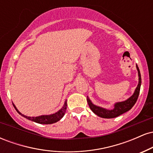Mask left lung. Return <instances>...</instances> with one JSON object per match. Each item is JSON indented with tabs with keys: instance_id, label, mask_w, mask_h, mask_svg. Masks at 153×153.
<instances>
[{
	"instance_id": "left-lung-1",
	"label": "left lung",
	"mask_w": 153,
	"mask_h": 153,
	"mask_svg": "<svg viewBox=\"0 0 153 153\" xmlns=\"http://www.w3.org/2000/svg\"><path fill=\"white\" fill-rule=\"evenodd\" d=\"M137 70L138 71V76H139V82L137 87L135 89L134 94L131 97H129V99L126 100V101H122V102H117L114 104V108L111 110H108L106 108H103L102 107L97 106L96 105H94V103L91 102V101L87 96V101L88 103L89 107L92 111L93 112L99 116L100 117H102V118L105 119H111V118H115V117H119V115L125 113V112L128 111L132 108L133 106L136 103L137 100L138 99L139 94H140V86H141V75H140V70L137 65H136Z\"/></svg>"
}]
</instances>
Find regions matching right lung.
<instances>
[{"label":"right lung","mask_w":153,"mask_h":153,"mask_svg":"<svg viewBox=\"0 0 153 153\" xmlns=\"http://www.w3.org/2000/svg\"><path fill=\"white\" fill-rule=\"evenodd\" d=\"M13 106H14L15 109L16 110V111L18 112L19 114H21L22 117H25L29 120L32 121V122L39 123V124H53V123H55L58 121L60 120L62 118L63 116L65 115L66 112V109H67V100L65 101L64 105H63L62 108L61 109H59L58 111L56 112V113L52 114L50 115H42V116H39V117H27V116H25L24 114H22L21 112L19 111V110L17 109L16 107L15 106L14 104H13Z\"/></svg>","instance_id":"add662e5"}]
</instances>
